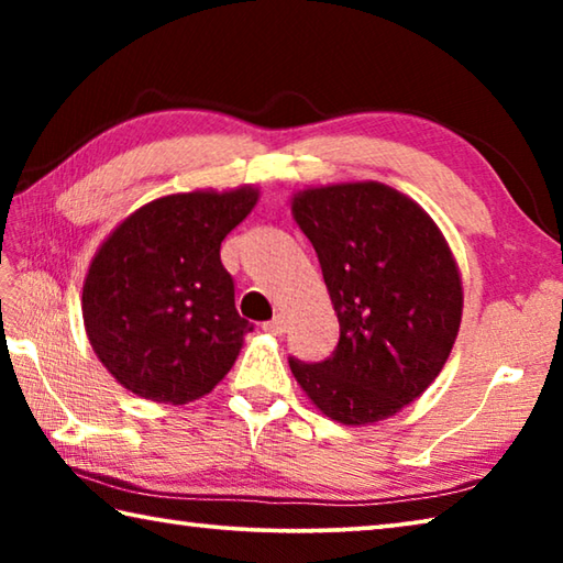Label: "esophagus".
Masks as SVG:
<instances>
[{"instance_id":"1","label":"esophagus","mask_w":563,"mask_h":563,"mask_svg":"<svg viewBox=\"0 0 563 563\" xmlns=\"http://www.w3.org/2000/svg\"><path fill=\"white\" fill-rule=\"evenodd\" d=\"M263 330L268 332V335H283V332H285V318L283 316H275L273 320L263 322Z\"/></svg>"}]
</instances>
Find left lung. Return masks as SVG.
<instances>
[{
	"label": "left lung",
	"instance_id": "8db88e82",
	"mask_svg": "<svg viewBox=\"0 0 563 563\" xmlns=\"http://www.w3.org/2000/svg\"><path fill=\"white\" fill-rule=\"evenodd\" d=\"M290 211L340 322L338 350L318 365L290 360L292 377L335 422H383L450 357L464 308L460 265L432 216L379 180L308 186Z\"/></svg>",
	"mask_w": 563,
	"mask_h": 563
}]
</instances>
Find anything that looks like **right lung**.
Listing matches in <instances>:
<instances>
[{
    "instance_id": "obj_1",
    "label": "right lung",
    "mask_w": 563,
    "mask_h": 563,
    "mask_svg": "<svg viewBox=\"0 0 563 563\" xmlns=\"http://www.w3.org/2000/svg\"><path fill=\"white\" fill-rule=\"evenodd\" d=\"M258 198L251 184L161 196L103 238L84 278V330L129 393L188 405L233 367L253 328L235 310L221 243Z\"/></svg>"
}]
</instances>
